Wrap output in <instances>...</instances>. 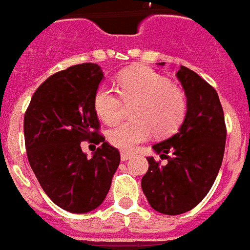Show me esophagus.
I'll return each instance as SVG.
<instances>
[{"label":"esophagus","mask_w":250,"mask_h":250,"mask_svg":"<svg viewBox=\"0 0 250 250\" xmlns=\"http://www.w3.org/2000/svg\"><path fill=\"white\" fill-rule=\"evenodd\" d=\"M132 157H133V154H130V153L121 152V160H123V161H127V160H130Z\"/></svg>","instance_id":"obj_1"}]
</instances>
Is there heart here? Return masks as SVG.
<instances>
[{
  "mask_svg": "<svg viewBox=\"0 0 250 250\" xmlns=\"http://www.w3.org/2000/svg\"><path fill=\"white\" fill-rule=\"evenodd\" d=\"M116 90L118 95L110 87H98L93 97V107L104 123L113 125L121 118L123 103L133 104L132 121L120 124L106 134L107 141L121 150L132 152L153 134L160 138L172 136L187 117L185 93L149 67L121 70L116 77Z\"/></svg>",
  "mask_w": 250,
  "mask_h": 250,
  "instance_id": "obj_1",
  "label": "heart"
}]
</instances>
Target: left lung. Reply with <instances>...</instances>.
Here are the masks:
<instances>
[{
	"mask_svg": "<svg viewBox=\"0 0 250 250\" xmlns=\"http://www.w3.org/2000/svg\"><path fill=\"white\" fill-rule=\"evenodd\" d=\"M177 78L187 94V117L178 133L153 145L167 164L147 157L149 169L141 181L150 207L170 216L190 210L207 196L221 167L227 140L214 87L185 66L180 67Z\"/></svg>",
	"mask_w": 250,
	"mask_h": 250,
	"instance_id": "1",
	"label": "left lung"
}]
</instances>
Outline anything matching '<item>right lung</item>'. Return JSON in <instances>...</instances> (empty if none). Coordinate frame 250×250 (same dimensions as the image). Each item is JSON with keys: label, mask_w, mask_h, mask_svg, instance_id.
Instances as JSON below:
<instances>
[{"label": "right lung", "mask_w": 250, "mask_h": 250, "mask_svg": "<svg viewBox=\"0 0 250 250\" xmlns=\"http://www.w3.org/2000/svg\"><path fill=\"white\" fill-rule=\"evenodd\" d=\"M104 74L97 63H78L52 74L33 94L23 117L25 147L49 198L67 212L98 208L120 165V152L105 143L93 97ZM100 145L92 159L81 149Z\"/></svg>", "instance_id": "obj_1"}]
</instances>
